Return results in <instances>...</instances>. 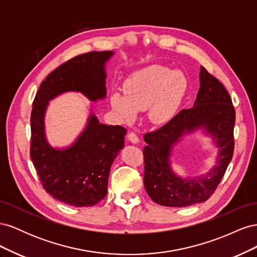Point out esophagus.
<instances>
[{"label": "esophagus", "instance_id": "obj_1", "mask_svg": "<svg viewBox=\"0 0 257 257\" xmlns=\"http://www.w3.org/2000/svg\"><path fill=\"white\" fill-rule=\"evenodd\" d=\"M127 139H128L131 143H133V144L139 143V138L136 135V133H134V132H130V133L127 134Z\"/></svg>", "mask_w": 257, "mask_h": 257}]
</instances>
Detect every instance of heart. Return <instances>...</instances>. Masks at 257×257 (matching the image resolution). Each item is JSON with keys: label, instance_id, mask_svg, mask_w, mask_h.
Instances as JSON below:
<instances>
[{"label": "heart", "instance_id": "heart-1", "mask_svg": "<svg viewBox=\"0 0 257 257\" xmlns=\"http://www.w3.org/2000/svg\"><path fill=\"white\" fill-rule=\"evenodd\" d=\"M124 94L113 92L110 105L124 121L134 119L138 110L149 108L154 123H163L176 113L185 94L182 73L162 65H150L132 74L123 84Z\"/></svg>", "mask_w": 257, "mask_h": 257}]
</instances>
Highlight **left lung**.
<instances>
[{
  "mask_svg": "<svg viewBox=\"0 0 257 257\" xmlns=\"http://www.w3.org/2000/svg\"><path fill=\"white\" fill-rule=\"evenodd\" d=\"M200 87L194 106L182 109L159 130L144 136L145 189L161 206L186 207L203 203L220 184L234 153L235 108L221 81L200 66ZM203 128L219 147L217 165L205 176L195 179L178 177L170 167L173 146L185 134Z\"/></svg>",
  "mask_w": 257,
  "mask_h": 257,
  "instance_id": "1",
  "label": "left lung"
}]
</instances>
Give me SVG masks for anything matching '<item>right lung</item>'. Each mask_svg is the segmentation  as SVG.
Returning <instances> with one entry per match:
<instances>
[{
  "label": "right lung",
  "instance_id": "right-lung-1",
  "mask_svg": "<svg viewBox=\"0 0 257 257\" xmlns=\"http://www.w3.org/2000/svg\"><path fill=\"white\" fill-rule=\"evenodd\" d=\"M112 51L79 54L51 72L41 83L31 112L30 155L45 191L62 203L92 207L107 195L108 177L124 147L126 130L99 123L91 113L87 126L65 149H54L46 139L44 116L50 99L68 91L90 100L106 96L105 64Z\"/></svg>",
  "mask_w": 257,
  "mask_h": 257
}]
</instances>
